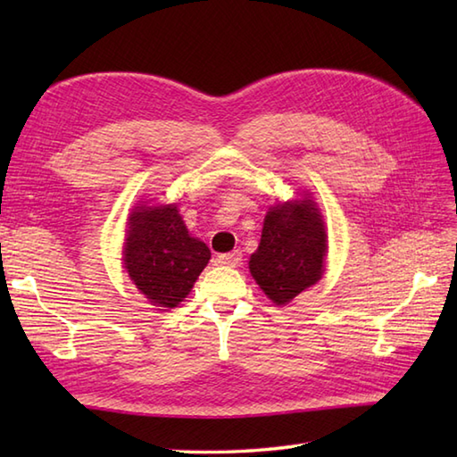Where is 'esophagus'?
<instances>
[{
  "label": "esophagus",
  "instance_id": "1",
  "mask_svg": "<svg viewBox=\"0 0 457 457\" xmlns=\"http://www.w3.org/2000/svg\"><path fill=\"white\" fill-rule=\"evenodd\" d=\"M241 261H244V255H241V251H231V253H223V255H218L216 263L221 265V267H237L241 265Z\"/></svg>",
  "mask_w": 457,
  "mask_h": 457
}]
</instances>
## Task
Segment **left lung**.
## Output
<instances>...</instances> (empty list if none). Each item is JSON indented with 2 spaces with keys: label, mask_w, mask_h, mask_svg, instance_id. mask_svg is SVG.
I'll return each instance as SVG.
<instances>
[{
  "label": "left lung",
  "mask_w": 457,
  "mask_h": 457,
  "mask_svg": "<svg viewBox=\"0 0 457 457\" xmlns=\"http://www.w3.org/2000/svg\"><path fill=\"white\" fill-rule=\"evenodd\" d=\"M326 253L322 213L306 194L269 208L249 270L275 304H287L322 278Z\"/></svg>",
  "instance_id": "1"
}]
</instances>
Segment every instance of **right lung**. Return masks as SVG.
Listing matches in <instances>:
<instances>
[{"label": "right lung", "mask_w": 457, "mask_h": 457, "mask_svg": "<svg viewBox=\"0 0 457 457\" xmlns=\"http://www.w3.org/2000/svg\"><path fill=\"white\" fill-rule=\"evenodd\" d=\"M210 257L208 245L188 234L177 204H139L129 213L123 267L151 304L179 306Z\"/></svg>", "instance_id": "right-lung-1"}]
</instances>
